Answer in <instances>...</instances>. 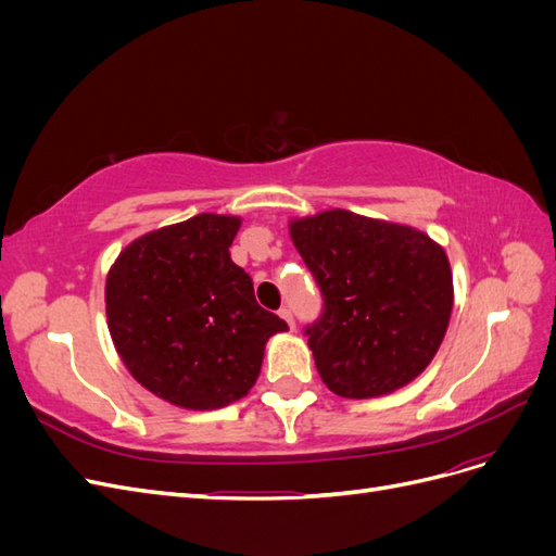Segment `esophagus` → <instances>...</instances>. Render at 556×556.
Listing matches in <instances>:
<instances>
[{
    "mask_svg": "<svg viewBox=\"0 0 556 556\" xmlns=\"http://www.w3.org/2000/svg\"><path fill=\"white\" fill-rule=\"evenodd\" d=\"M280 317L285 319V323H288V327H290V329H294V317H292V311H290L288 306H282V308H280Z\"/></svg>",
    "mask_w": 556,
    "mask_h": 556,
    "instance_id": "34e87169",
    "label": "esophagus"
}]
</instances>
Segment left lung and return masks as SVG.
Here are the masks:
<instances>
[{"label":"left lung","instance_id":"8db88e82","mask_svg":"<svg viewBox=\"0 0 556 556\" xmlns=\"http://www.w3.org/2000/svg\"><path fill=\"white\" fill-rule=\"evenodd\" d=\"M290 237L325 299L306 336L329 390L374 399L422 374L454 304L443 245L415 227L343 208L292 217Z\"/></svg>","mask_w":556,"mask_h":556}]
</instances>
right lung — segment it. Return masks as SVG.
Returning a JSON list of instances; mask_svg holds the SVG:
<instances>
[{"label": "right lung", "instance_id": "add662e5", "mask_svg": "<svg viewBox=\"0 0 556 556\" xmlns=\"http://www.w3.org/2000/svg\"><path fill=\"white\" fill-rule=\"evenodd\" d=\"M239 215L199 213L131 241L106 276L115 352L148 392L185 410L243 399L266 341L288 325L264 311L231 262Z\"/></svg>", "mask_w": 556, "mask_h": 556}]
</instances>
